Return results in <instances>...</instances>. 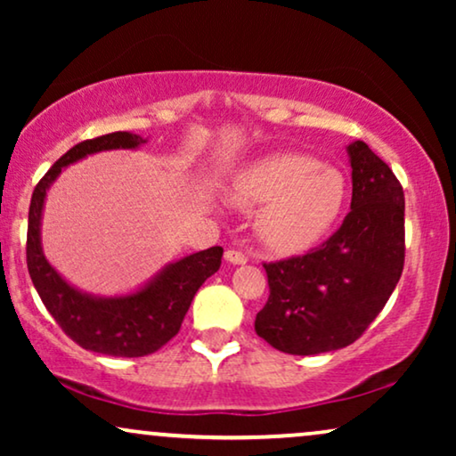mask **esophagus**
<instances>
[{"label": "esophagus", "instance_id": "esophagus-1", "mask_svg": "<svg viewBox=\"0 0 456 456\" xmlns=\"http://www.w3.org/2000/svg\"><path fill=\"white\" fill-rule=\"evenodd\" d=\"M224 257H226L228 264H234V265L247 264V255L242 251H236V248H228V251L224 253Z\"/></svg>", "mask_w": 456, "mask_h": 456}]
</instances>
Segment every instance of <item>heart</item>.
<instances>
[{
	"label": "heart",
	"mask_w": 456,
	"mask_h": 456,
	"mask_svg": "<svg viewBox=\"0 0 456 456\" xmlns=\"http://www.w3.org/2000/svg\"><path fill=\"white\" fill-rule=\"evenodd\" d=\"M346 184L340 172L314 158L278 153L255 161L232 184L234 203L263 205L257 217L261 240L273 251H298L332 226L345 203Z\"/></svg>",
	"instance_id": "1"
}]
</instances>
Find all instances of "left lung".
Returning <instances> with one entry per match:
<instances>
[{"label":"left lung","instance_id":"left-lung-1","mask_svg":"<svg viewBox=\"0 0 456 456\" xmlns=\"http://www.w3.org/2000/svg\"><path fill=\"white\" fill-rule=\"evenodd\" d=\"M351 211L342 226L305 255L264 264L270 297L255 332L289 354L353 345L370 328L404 265V192L363 141L348 145Z\"/></svg>","mask_w":456,"mask_h":456}]
</instances>
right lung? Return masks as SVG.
Listing matches in <instances>:
<instances>
[{"label": "right lung", "mask_w": 456, "mask_h": 456, "mask_svg": "<svg viewBox=\"0 0 456 456\" xmlns=\"http://www.w3.org/2000/svg\"><path fill=\"white\" fill-rule=\"evenodd\" d=\"M145 142L139 134L110 133L74 145L35 186L28 208L27 265L43 305L66 336L86 351L111 357H145L159 351L178 334L192 297L220 270L222 247H211L167 265L145 289L120 298H97L72 289L47 264L41 251V211L49 184L61 167L108 149H134Z\"/></svg>", "instance_id": "add662e5"}]
</instances>
